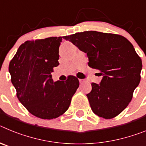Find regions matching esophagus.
<instances>
[{"mask_svg":"<svg viewBox=\"0 0 146 146\" xmlns=\"http://www.w3.org/2000/svg\"><path fill=\"white\" fill-rule=\"evenodd\" d=\"M79 82H80V84H82V82H84V80H82V79H80L79 80Z\"/></svg>","mask_w":146,"mask_h":146,"instance_id":"obj_1","label":"esophagus"}]
</instances>
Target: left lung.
<instances>
[{
  "mask_svg": "<svg viewBox=\"0 0 146 146\" xmlns=\"http://www.w3.org/2000/svg\"><path fill=\"white\" fill-rule=\"evenodd\" d=\"M64 38L87 54L89 66L102 76L100 84L91 83L87 94L92 111L105 119L117 116L128 106L140 81L142 60L133 45L120 35L93 31Z\"/></svg>",
  "mask_w": 146,
  "mask_h": 146,
  "instance_id": "left-lung-1",
  "label": "left lung"
}]
</instances>
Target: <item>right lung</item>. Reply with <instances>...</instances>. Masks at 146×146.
<instances>
[{"label": "right lung", "instance_id": "1", "mask_svg": "<svg viewBox=\"0 0 146 146\" xmlns=\"http://www.w3.org/2000/svg\"><path fill=\"white\" fill-rule=\"evenodd\" d=\"M62 36L26 41L10 61L11 82L20 102L30 113L42 119H52L66 111L79 87L69 76L65 82H54L53 68L59 65Z\"/></svg>", "mask_w": 146, "mask_h": 146}]
</instances>
